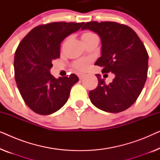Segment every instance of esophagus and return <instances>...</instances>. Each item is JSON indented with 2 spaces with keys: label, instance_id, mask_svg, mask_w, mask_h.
Segmentation results:
<instances>
[{
  "label": "esophagus",
  "instance_id": "1",
  "mask_svg": "<svg viewBox=\"0 0 160 160\" xmlns=\"http://www.w3.org/2000/svg\"><path fill=\"white\" fill-rule=\"evenodd\" d=\"M78 78H79V79H82V78L85 76V74H84V73H78Z\"/></svg>",
  "mask_w": 160,
  "mask_h": 160
}]
</instances>
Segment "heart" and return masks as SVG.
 I'll list each match as a JSON object with an SVG mask.
<instances>
[{"mask_svg":"<svg viewBox=\"0 0 160 160\" xmlns=\"http://www.w3.org/2000/svg\"><path fill=\"white\" fill-rule=\"evenodd\" d=\"M97 36L91 32H85L82 35V40L83 42H87L90 39L95 38ZM90 64V60L88 59H81L73 63V67L78 71H84L89 67Z\"/></svg>","mask_w":160,"mask_h":160,"instance_id":"1","label":"heart"}]
</instances>
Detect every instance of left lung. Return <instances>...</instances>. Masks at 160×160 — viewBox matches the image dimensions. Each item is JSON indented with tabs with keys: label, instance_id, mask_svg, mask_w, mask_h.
Segmentation results:
<instances>
[{
	"label": "left lung",
	"instance_id": "obj_1",
	"mask_svg": "<svg viewBox=\"0 0 160 160\" xmlns=\"http://www.w3.org/2000/svg\"><path fill=\"white\" fill-rule=\"evenodd\" d=\"M82 30H89L101 39V56L95 65L102 73H114L106 84L96 74L98 87L89 92L94 106L109 113H119L132 106L141 94L147 78L148 55L134 30L114 22H89Z\"/></svg>",
	"mask_w": 160,
	"mask_h": 160
}]
</instances>
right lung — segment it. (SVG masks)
<instances>
[{
    "instance_id": "add662e5",
    "label": "right lung",
    "mask_w": 160,
    "mask_h": 160,
    "mask_svg": "<svg viewBox=\"0 0 160 160\" xmlns=\"http://www.w3.org/2000/svg\"><path fill=\"white\" fill-rule=\"evenodd\" d=\"M84 22H52L30 30L15 52L14 77L19 92L29 108L38 114L49 115L62 108L71 87L78 82L76 74L54 78L52 61L60 58V43Z\"/></svg>"
}]
</instances>
